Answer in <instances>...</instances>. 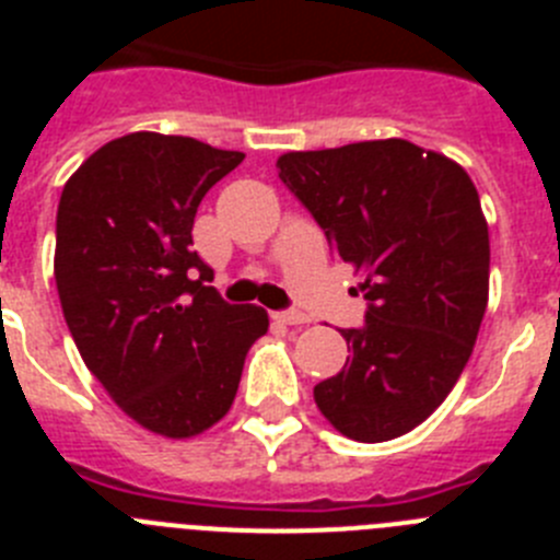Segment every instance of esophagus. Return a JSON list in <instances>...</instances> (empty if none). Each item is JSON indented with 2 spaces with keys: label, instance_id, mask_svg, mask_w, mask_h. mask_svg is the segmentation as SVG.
<instances>
[{
  "label": "esophagus",
  "instance_id": "obj_1",
  "mask_svg": "<svg viewBox=\"0 0 560 560\" xmlns=\"http://www.w3.org/2000/svg\"><path fill=\"white\" fill-rule=\"evenodd\" d=\"M277 323H285V325H305L308 323V316L303 311H277L275 314Z\"/></svg>",
  "mask_w": 560,
  "mask_h": 560
}]
</instances>
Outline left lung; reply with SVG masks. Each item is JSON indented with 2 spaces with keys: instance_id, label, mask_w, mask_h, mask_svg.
Listing matches in <instances>:
<instances>
[{
  "instance_id": "1",
  "label": "left lung",
  "mask_w": 560,
  "mask_h": 560,
  "mask_svg": "<svg viewBox=\"0 0 560 560\" xmlns=\"http://www.w3.org/2000/svg\"><path fill=\"white\" fill-rule=\"evenodd\" d=\"M280 179L364 275V325L314 400L345 438L384 443L446 400L488 305L491 244L468 173L407 140L291 151Z\"/></svg>"
}]
</instances>
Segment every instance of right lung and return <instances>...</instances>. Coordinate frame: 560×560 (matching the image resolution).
<instances>
[{
    "mask_svg": "<svg viewBox=\"0 0 560 560\" xmlns=\"http://www.w3.org/2000/svg\"><path fill=\"white\" fill-rule=\"evenodd\" d=\"M244 162L192 137L137 131L97 148L63 185L56 285L86 368L114 404L165 438L230 412L255 339L257 305H230L192 252V219Z\"/></svg>",
    "mask_w": 560,
    "mask_h": 560,
    "instance_id": "right-lung-1",
    "label": "right lung"
}]
</instances>
